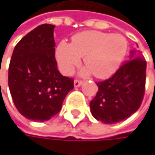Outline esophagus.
I'll return each mask as SVG.
<instances>
[{
    "instance_id": "1",
    "label": "esophagus",
    "mask_w": 155,
    "mask_h": 155,
    "mask_svg": "<svg viewBox=\"0 0 155 155\" xmlns=\"http://www.w3.org/2000/svg\"><path fill=\"white\" fill-rule=\"evenodd\" d=\"M81 84H82V81H81V80H75L74 81V86L75 87H79Z\"/></svg>"
}]
</instances>
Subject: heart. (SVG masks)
Here are the masks:
<instances>
[{
    "instance_id": "obj_1",
    "label": "heart",
    "mask_w": 155,
    "mask_h": 155,
    "mask_svg": "<svg viewBox=\"0 0 155 155\" xmlns=\"http://www.w3.org/2000/svg\"><path fill=\"white\" fill-rule=\"evenodd\" d=\"M127 42L121 35L89 30L74 35L72 43L62 41L56 48L55 56L60 70L65 75L73 74L81 57L89 72L99 79L111 76L123 61Z\"/></svg>"
}]
</instances>
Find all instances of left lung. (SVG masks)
I'll return each mask as SVG.
<instances>
[{"label": "left lung", "instance_id": "obj_1", "mask_svg": "<svg viewBox=\"0 0 155 155\" xmlns=\"http://www.w3.org/2000/svg\"><path fill=\"white\" fill-rule=\"evenodd\" d=\"M145 79V59L139 49H135L111 77L97 82L99 90L90 102L92 116L105 124L120 122L130 117L142 104Z\"/></svg>", "mask_w": 155, "mask_h": 155}]
</instances>
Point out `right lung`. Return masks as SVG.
Listing matches in <instances>:
<instances>
[{
    "mask_svg": "<svg viewBox=\"0 0 155 155\" xmlns=\"http://www.w3.org/2000/svg\"><path fill=\"white\" fill-rule=\"evenodd\" d=\"M54 26L43 24L16 45L9 66L8 83L18 111L26 118L47 121L62 108L74 79L63 76L54 57Z\"/></svg>",
    "mask_w": 155,
    "mask_h": 155,
    "instance_id": "1",
    "label": "right lung"
}]
</instances>
